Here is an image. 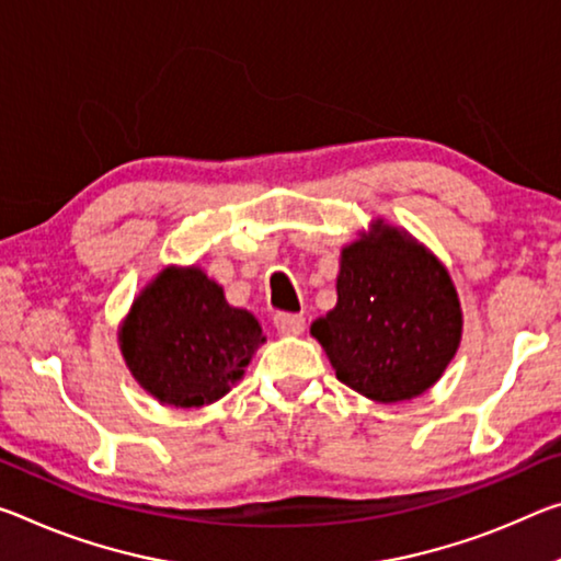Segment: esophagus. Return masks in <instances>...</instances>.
I'll return each mask as SVG.
<instances>
[{
	"mask_svg": "<svg viewBox=\"0 0 561 561\" xmlns=\"http://www.w3.org/2000/svg\"><path fill=\"white\" fill-rule=\"evenodd\" d=\"M274 327L282 334H301L305 332V317L301 314H291V312H279L274 317Z\"/></svg>",
	"mask_w": 561,
	"mask_h": 561,
	"instance_id": "34e87169",
	"label": "esophagus"
}]
</instances>
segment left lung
I'll list each match as a JSON object with an SVG mask.
<instances>
[{
  "label": "left lung",
  "instance_id": "obj_1",
  "mask_svg": "<svg viewBox=\"0 0 561 561\" xmlns=\"http://www.w3.org/2000/svg\"><path fill=\"white\" fill-rule=\"evenodd\" d=\"M336 379L381 404L420 397L461 336L457 289L444 266L392 227L342 252L336 307L317 319Z\"/></svg>",
  "mask_w": 561,
  "mask_h": 561
}]
</instances>
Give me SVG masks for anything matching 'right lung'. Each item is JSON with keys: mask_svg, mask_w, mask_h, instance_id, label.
<instances>
[{"mask_svg": "<svg viewBox=\"0 0 561 561\" xmlns=\"http://www.w3.org/2000/svg\"><path fill=\"white\" fill-rule=\"evenodd\" d=\"M119 342L149 394L202 407L229 392L264 336L254 314L229 307L219 284L197 266H169L137 297Z\"/></svg>", "mask_w": 561, "mask_h": 561, "instance_id": "1", "label": "right lung"}]
</instances>
